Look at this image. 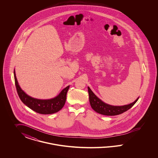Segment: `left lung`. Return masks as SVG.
<instances>
[{
	"label": "left lung",
	"mask_w": 158,
	"mask_h": 158,
	"mask_svg": "<svg viewBox=\"0 0 158 158\" xmlns=\"http://www.w3.org/2000/svg\"><path fill=\"white\" fill-rule=\"evenodd\" d=\"M88 89L89 93V102L92 108L97 113L104 115L113 116L124 113L135 105L139 98V97H138L133 102L128 105L114 106L106 104L101 100L94 94L89 86L88 87Z\"/></svg>",
	"instance_id": "left-lung-1"
}]
</instances>
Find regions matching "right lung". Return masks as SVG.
Instances as JSON below:
<instances>
[{
	"label": "right lung",
	"mask_w": 158,
	"mask_h": 158,
	"mask_svg": "<svg viewBox=\"0 0 158 158\" xmlns=\"http://www.w3.org/2000/svg\"><path fill=\"white\" fill-rule=\"evenodd\" d=\"M14 78L15 86L19 97L25 105L36 113L41 114H54L60 111L65 104L67 92L70 87L69 85L61 90L60 94L54 98L48 99H40L31 97L21 88L16 77L15 69Z\"/></svg>",
	"instance_id": "1"
}]
</instances>
